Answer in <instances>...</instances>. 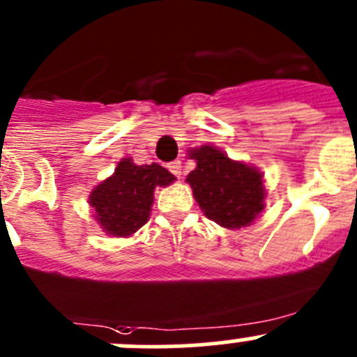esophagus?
I'll return each instance as SVG.
<instances>
[{
  "mask_svg": "<svg viewBox=\"0 0 357 357\" xmlns=\"http://www.w3.org/2000/svg\"><path fill=\"white\" fill-rule=\"evenodd\" d=\"M168 170H170L175 177H180V175H182V163H180V161H174V163L168 165Z\"/></svg>",
  "mask_w": 357,
  "mask_h": 357,
  "instance_id": "esophagus-1",
  "label": "esophagus"
}]
</instances>
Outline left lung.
<instances>
[{"mask_svg":"<svg viewBox=\"0 0 357 357\" xmlns=\"http://www.w3.org/2000/svg\"><path fill=\"white\" fill-rule=\"evenodd\" d=\"M196 168L185 182L194 199L210 220L224 229L248 227L266 208L264 174L253 165L231 160L213 146L192 147Z\"/></svg>","mask_w":357,"mask_h":357,"instance_id":"obj_1","label":"left lung"}]
</instances>
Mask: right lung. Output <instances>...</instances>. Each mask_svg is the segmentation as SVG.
Masks as SVG:
<instances>
[{"label": "right lung", "mask_w": 357, "mask_h": 357, "mask_svg": "<svg viewBox=\"0 0 357 357\" xmlns=\"http://www.w3.org/2000/svg\"><path fill=\"white\" fill-rule=\"evenodd\" d=\"M175 180L160 165H135L132 158H123L114 174L91 189L88 204L105 234L128 238L149 220L156 187Z\"/></svg>", "instance_id": "add662e5"}]
</instances>
